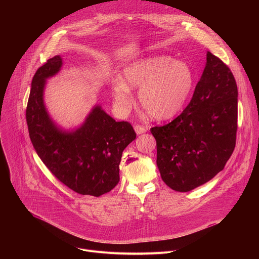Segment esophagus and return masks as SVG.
<instances>
[{"label": "esophagus", "instance_id": "1", "mask_svg": "<svg viewBox=\"0 0 259 259\" xmlns=\"http://www.w3.org/2000/svg\"><path fill=\"white\" fill-rule=\"evenodd\" d=\"M134 130H135V132H136L137 135H140V134L146 132V128H144V127H142V126H139V125H136V126L134 127Z\"/></svg>", "mask_w": 259, "mask_h": 259}]
</instances>
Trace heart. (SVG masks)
<instances>
[{"instance_id":"1","label":"heart","mask_w":259,"mask_h":259,"mask_svg":"<svg viewBox=\"0 0 259 259\" xmlns=\"http://www.w3.org/2000/svg\"><path fill=\"white\" fill-rule=\"evenodd\" d=\"M195 77L191 66L170 56L137 59L123 70V81L113 85L115 106L120 114H128L134 99L131 89H138L141 107L156 120L176 116L186 105Z\"/></svg>"}]
</instances>
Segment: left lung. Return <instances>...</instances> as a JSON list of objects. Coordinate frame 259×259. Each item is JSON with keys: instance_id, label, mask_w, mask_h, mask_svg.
Returning <instances> with one entry per match:
<instances>
[{"instance_id": "8db88e82", "label": "left lung", "mask_w": 259, "mask_h": 259, "mask_svg": "<svg viewBox=\"0 0 259 259\" xmlns=\"http://www.w3.org/2000/svg\"><path fill=\"white\" fill-rule=\"evenodd\" d=\"M237 123L238 88L233 72L208 51L189 105L169 124L151 128L163 181L186 193L212 179L235 150Z\"/></svg>"}]
</instances>
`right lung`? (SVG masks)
Instances as JSON below:
<instances>
[{
	"label": "right lung",
	"instance_id": "1",
	"mask_svg": "<svg viewBox=\"0 0 259 259\" xmlns=\"http://www.w3.org/2000/svg\"><path fill=\"white\" fill-rule=\"evenodd\" d=\"M62 66L56 55L35 71L26 106V123L34 150L49 171L80 195L99 197L120 181V162L126 146L136 138L128 122H116L95 105L83 125L71 131L56 126L44 103L46 80Z\"/></svg>",
	"mask_w": 259,
	"mask_h": 259
}]
</instances>
